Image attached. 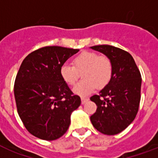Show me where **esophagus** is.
I'll list each match as a JSON object with an SVG mask.
<instances>
[{"mask_svg": "<svg viewBox=\"0 0 158 158\" xmlns=\"http://www.w3.org/2000/svg\"><path fill=\"white\" fill-rule=\"evenodd\" d=\"M89 99L87 98H81V102L82 104H85L87 102L89 101Z\"/></svg>", "mask_w": 158, "mask_h": 158, "instance_id": "obj_1", "label": "esophagus"}]
</instances>
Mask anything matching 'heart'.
<instances>
[{
	"label": "heart",
	"mask_w": 158,
	"mask_h": 158,
	"mask_svg": "<svg viewBox=\"0 0 158 158\" xmlns=\"http://www.w3.org/2000/svg\"><path fill=\"white\" fill-rule=\"evenodd\" d=\"M74 66L64 63L60 68L62 79L69 85L76 83L79 74L82 71L83 80L75 85L73 92L79 96L92 94L97 87L102 89L109 84L113 74L112 62L106 56H99L93 52H84L74 59Z\"/></svg>",
	"instance_id": "b5f03b06"
}]
</instances>
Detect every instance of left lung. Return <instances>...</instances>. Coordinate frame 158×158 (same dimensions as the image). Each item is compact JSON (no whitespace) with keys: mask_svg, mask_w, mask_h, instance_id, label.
<instances>
[{"mask_svg":"<svg viewBox=\"0 0 158 158\" xmlns=\"http://www.w3.org/2000/svg\"><path fill=\"white\" fill-rule=\"evenodd\" d=\"M111 60L112 78L99 95L90 98L98 106L90 116L94 128L104 135H117L135 120L140 102L141 74L132 56L110 45L90 47Z\"/></svg>","mask_w":158,"mask_h":158,"instance_id":"8db88e82","label":"left lung"}]
</instances>
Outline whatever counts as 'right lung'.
Wrapping results in <instances>:
<instances>
[{"label": "right lung", "instance_id": "add662e5", "mask_svg": "<svg viewBox=\"0 0 158 158\" xmlns=\"http://www.w3.org/2000/svg\"><path fill=\"white\" fill-rule=\"evenodd\" d=\"M79 51L45 47L28 55L19 67L14 87L17 110L28 132L38 139L61 137L81 104L60 74L61 64Z\"/></svg>", "mask_w": 158, "mask_h": 158}]
</instances>
